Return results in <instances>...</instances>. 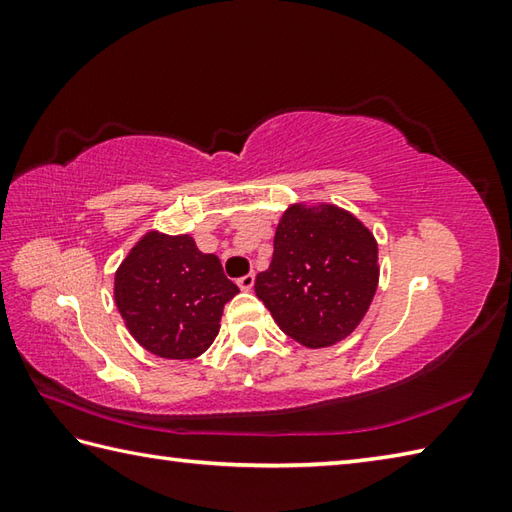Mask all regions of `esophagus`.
I'll use <instances>...</instances> for the list:
<instances>
[{"label": "esophagus", "instance_id": "1", "mask_svg": "<svg viewBox=\"0 0 512 512\" xmlns=\"http://www.w3.org/2000/svg\"><path fill=\"white\" fill-rule=\"evenodd\" d=\"M237 286L242 288V290H250V288L255 286V275L248 273V275H244L242 279H237Z\"/></svg>", "mask_w": 512, "mask_h": 512}]
</instances>
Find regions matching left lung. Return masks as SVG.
<instances>
[{"instance_id": "1", "label": "left lung", "mask_w": 512, "mask_h": 512, "mask_svg": "<svg viewBox=\"0 0 512 512\" xmlns=\"http://www.w3.org/2000/svg\"><path fill=\"white\" fill-rule=\"evenodd\" d=\"M378 277V242L354 213L295 202L281 213L273 262L257 275L255 292L290 339L317 350L358 328Z\"/></svg>"}]
</instances>
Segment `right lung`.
<instances>
[{
	"label": "right lung",
	"mask_w": 512,
	"mask_h": 512,
	"mask_svg": "<svg viewBox=\"0 0 512 512\" xmlns=\"http://www.w3.org/2000/svg\"><path fill=\"white\" fill-rule=\"evenodd\" d=\"M237 292L220 259L202 253L187 233L147 231L114 275V301L125 328L147 352L171 361L209 350L224 303Z\"/></svg>",
	"instance_id": "obj_1"
}]
</instances>
